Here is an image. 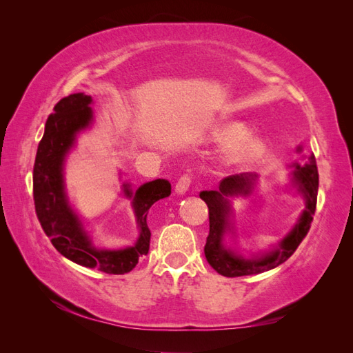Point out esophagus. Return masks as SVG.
Instances as JSON below:
<instances>
[{"mask_svg": "<svg viewBox=\"0 0 353 353\" xmlns=\"http://www.w3.org/2000/svg\"><path fill=\"white\" fill-rule=\"evenodd\" d=\"M190 184H191L190 176L188 175H183V176L178 179V183L175 185V193L176 194H185L187 191H188V188H190Z\"/></svg>", "mask_w": 353, "mask_h": 353, "instance_id": "34e87169", "label": "esophagus"}]
</instances>
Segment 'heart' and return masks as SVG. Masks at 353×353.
<instances>
[{
	"label": "heart",
	"instance_id": "heart-1",
	"mask_svg": "<svg viewBox=\"0 0 353 353\" xmlns=\"http://www.w3.org/2000/svg\"><path fill=\"white\" fill-rule=\"evenodd\" d=\"M245 134V130L243 126H232L230 130L222 134V140L227 144L236 143L240 138H243ZM263 152V144L258 138H244L243 141L234 145L228 156H227V162L230 165H243L252 162V160L258 159Z\"/></svg>",
	"mask_w": 353,
	"mask_h": 353
}]
</instances>
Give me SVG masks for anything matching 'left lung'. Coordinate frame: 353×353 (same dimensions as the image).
Returning a JSON list of instances; mask_svg holds the SVG:
<instances>
[{
  "label": "left lung",
  "instance_id": "1",
  "mask_svg": "<svg viewBox=\"0 0 353 353\" xmlns=\"http://www.w3.org/2000/svg\"><path fill=\"white\" fill-rule=\"evenodd\" d=\"M302 152V147H297ZM292 183L305 200V209L299 216L296 225L287 236L272 249L262 253L243 256L237 249L227 244V236H236L232 222L231 197L249 196L256 185L258 175L254 172H243L223 178L218 190L201 191L200 199L209 208V236L206 239L205 256L209 265L223 276H243L261 274L276 268L284 263L296 252L299 244L306 237L311 228L312 216L316 208L318 196V169L315 156L309 154L305 165H293Z\"/></svg>",
  "mask_w": 353,
  "mask_h": 353
}]
</instances>
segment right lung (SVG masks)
<instances>
[{"label": "right lung", "instance_id": "1", "mask_svg": "<svg viewBox=\"0 0 353 353\" xmlns=\"http://www.w3.org/2000/svg\"><path fill=\"white\" fill-rule=\"evenodd\" d=\"M91 103V95L70 94L61 99L48 116L34 165L35 210L42 230L65 258L105 274H126L135 268L138 259L148 253L152 232L147 225V213L157 200L170 194V184L166 179H154L135 191L130 184H123V196L131 200L137 227L140 230L138 239L122 249L95 245L70 205L65 183L66 157L74 147L78 134L90 128L94 121Z\"/></svg>", "mask_w": 353, "mask_h": 353}]
</instances>
